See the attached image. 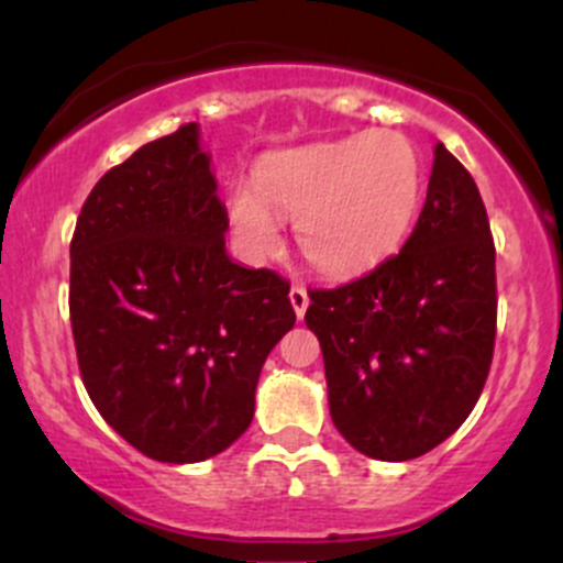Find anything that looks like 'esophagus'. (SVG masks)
<instances>
[{"label": "esophagus", "instance_id": "34e87169", "mask_svg": "<svg viewBox=\"0 0 563 563\" xmlns=\"http://www.w3.org/2000/svg\"><path fill=\"white\" fill-rule=\"evenodd\" d=\"M288 297H291L294 313H297L299 318H302V316H305V310H308V305H310L308 288L299 286V283H294V286H291V294H288Z\"/></svg>", "mask_w": 563, "mask_h": 563}]
</instances>
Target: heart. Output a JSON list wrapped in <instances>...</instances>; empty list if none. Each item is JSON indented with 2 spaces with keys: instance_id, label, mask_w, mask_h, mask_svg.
I'll return each instance as SVG.
<instances>
[{
  "instance_id": "heart-1",
  "label": "heart",
  "mask_w": 563,
  "mask_h": 563,
  "mask_svg": "<svg viewBox=\"0 0 563 563\" xmlns=\"http://www.w3.org/2000/svg\"><path fill=\"white\" fill-rule=\"evenodd\" d=\"M424 172L411 141L395 130L269 155L255 185L229 192V214L250 253L280 240L277 218L294 220L310 266L351 277L389 258L411 231Z\"/></svg>"
}]
</instances>
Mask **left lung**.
<instances>
[{
  "label": "left lung",
  "instance_id": "1",
  "mask_svg": "<svg viewBox=\"0 0 563 563\" xmlns=\"http://www.w3.org/2000/svg\"><path fill=\"white\" fill-rule=\"evenodd\" d=\"M496 245L474 176L444 144L397 255L310 291L305 323L323 351L329 413L362 455L411 460L465 422L496 345Z\"/></svg>",
  "mask_w": 563,
  "mask_h": 563
}]
</instances>
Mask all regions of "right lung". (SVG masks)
Instances as JSON below:
<instances>
[{
  "instance_id": "add662e5",
  "label": "right lung",
  "mask_w": 563,
  "mask_h": 563,
  "mask_svg": "<svg viewBox=\"0 0 563 563\" xmlns=\"http://www.w3.org/2000/svg\"><path fill=\"white\" fill-rule=\"evenodd\" d=\"M198 124L103 174L70 242L78 371L100 417L141 455L198 463L250 428L255 384L294 327L288 280L225 253Z\"/></svg>"
}]
</instances>
